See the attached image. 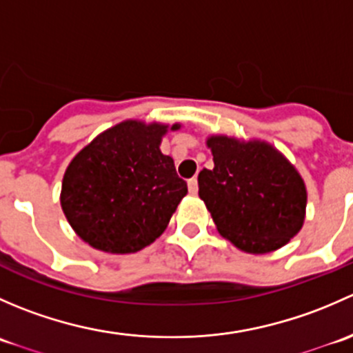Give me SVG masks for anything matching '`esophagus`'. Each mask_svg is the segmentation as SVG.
<instances>
[{
	"label": "esophagus",
	"mask_w": 353,
	"mask_h": 353,
	"mask_svg": "<svg viewBox=\"0 0 353 353\" xmlns=\"http://www.w3.org/2000/svg\"><path fill=\"white\" fill-rule=\"evenodd\" d=\"M188 190H190L191 194L198 193V179H196V177H193V179L188 181Z\"/></svg>",
	"instance_id": "34e87169"
}]
</instances>
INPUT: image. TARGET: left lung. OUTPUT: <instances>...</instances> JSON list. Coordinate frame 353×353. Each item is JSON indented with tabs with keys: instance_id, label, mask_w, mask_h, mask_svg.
I'll return each instance as SVG.
<instances>
[{
	"instance_id": "left-lung-1",
	"label": "left lung",
	"mask_w": 353,
	"mask_h": 353,
	"mask_svg": "<svg viewBox=\"0 0 353 353\" xmlns=\"http://www.w3.org/2000/svg\"><path fill=\"white\" fill-rule=\"evenodd\" d=\"M206 147L215 165L198 174V194L220 236L249 254L276 251L297 236L307 190L282 152L227 134H212Z\"/></svg>"
}]
</instances>
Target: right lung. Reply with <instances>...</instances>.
Masks as SVG:
<instances>
[{
    "instance_id": "right-lung-1",
    "label": "right lung",
    "mask_w": 353,
    "mask_h": 353,
    "mask_svg": "<svg viewBox=\"0 0 353 353\" xmlns=\"http://www.w3.org/2000/svg\"><path fill=\"white\" fill-rule=\"evenodd\" d=\"M172 124L170 131L179 130ZM169 124L126 119L81 148L63 176L61 208L94 249L128 254L162 236L188 184L160 152Z\"/></svg>"
}]
</instances>
